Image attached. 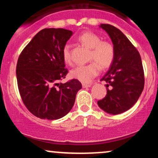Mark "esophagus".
<instances>
[{
  "instance_id": "1",
  "label": "esophagus",
  "mask_w": 158,
  "mask_h": 158,
  "mask_svg": "<svg viewBox=\"0 0 158 158\" xmlns=\"http://www.w3.org/2000/svg\"><path fill=\"white\" fill-rule=\"evenodd\" d=\"M91 86L90 85H88V84H82V88H90V87Z\"/></svg>"
}]
</instances>
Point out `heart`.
<instances>
[{
  "instance_id": "1",
  "label": "heart",
  "mask_w": 158,
  "mask_h": 158,
  "mask_svg": "<svg viewBox=\"0 0 158 158\" xmlns=\"http://www.w3.org/2000/svg\"><path fill=\"white\" fill-rule=\"evenodd\" d=\"M78 40L90 49L89 61H92L88 64L76 67L70 71V77L82 83H89L99 74V66L102 69H107L112 64L115 57V49L111 43L101 41L100 36L93 32H84L78 37ZM61 54L64 62L70 64L71 62L70 44H64Z\"/></svg>"
}]
</instances>
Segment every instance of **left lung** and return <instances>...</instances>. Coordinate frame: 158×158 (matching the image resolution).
<instances>
[{"mask_svg": "<svg viewBox=\"0 0 158 158\" xmlns=\"http://www.w3.org/2000/svg\"><path fill=\"white\" fill-rule=\"evenodd\" d=\"M99 27L110 36L115 57L101 79L107 83V94L97 104L106 113L116 115L130 109L138 100L144 88V72L140 55L128 38L112 25Z\"/></svg>", "mask_w": 158, "mask_h": 158, "instance_id": "1", "label": "left lung"}]
</instances>
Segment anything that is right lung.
I'll return each mask as SVG.
<instances>
[{
    "label": "right lung",
    "mask_w": 158,
    "mask_h": 158,
    "mask_svg": "<svg viewBox=\"0 0 158 158\" xmlns=\"http://www.w3.org/2000/svg\"><path fill=\"white\" fill-rule=\"evenodd\" d=\"M72 35L73 32L65 29H43L19 56L16 77L20 95L27 109L40 119L64 117L81 88L75 79L59 82L68 73L61 51Z\"/></svg>",
    "instance_id": "add662e5"
}]
</instances>
